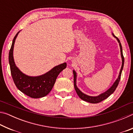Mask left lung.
<instances>
[{
    "instance_id": "obj_1",
    "label": "left lung",
    "mask_w": 133,
    "mask_h": 133,
    "mask_svg": "<svg viewBox=\"0 0 133 133\" xmlns=\"http://www.w3.org/2000/svg\"><path fill=\"white\" fill-rule=\"evenodd\" d=\"M113 35V34H112ZM113 36H114V37H116L117 41L119 43V45H120V51H121V58H122V66H121V70L120 71V74H119V76L117 78V79L116 80V81L113 84V85L110 87V88L107 91H106L105 92H104V93H102L100 94V95L98 96H96V97H92V96H87L86 94H84L83 93H82L79 89L77 88V85H76V73L75 70H73V75H74V85H75V89L76 90V91L77 94H78V96H79V97L82 99V100L85 101V102L90 103H98L101 102H102L103 100H105V98H107V97L111 95V94H112L114 93V91L116 90V89L117 87V85L119 83V82H120V78H121V72H122L123 69V66H124V58L123 56V49H122V46H121V43L120 40H119L117 37L116 36H115L113 35Z\"/></svg>"
}]
</instances>
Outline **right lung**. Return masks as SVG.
<instances>
[{"instance_id": "right-lung-1", "label": "right lung", "mask_w": 133, "mask_h": 133, "mask_svg": "<svg viewBox=\"0 0 133 133\" xmlns=\"http://www.w3.org/2000/svg\"><path fill=\"white\" fill-rule=\"evenodd\" d=\"M19 32L20 31H18L13 40L9 54V62L13 82L17 88L26 95L34 98L43 97L50 93L58 75L66 68L67 64L64 63L58 65L44 75L37 77L25 75L15 65L13 56L15 42Z\"/></svg>"}]
</instances>
